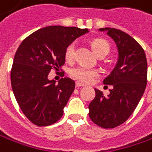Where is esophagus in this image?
I'll use <instances>...</instances> for the list:
<instances>
[{
    "label": "esophagus",
    "instance_id": "1",
    "mask_svg": "<svg viewBox=\"0 0 152 152\" xmlns=\"http://www.w3.org/2000/svg\"><path fill=\"white\" fill-rule=\"evenodd\" d=\"M76 87H77V88L84 87V84H82V83H80V82H76Z\"/></svg>",
    "mask_w": 152,
    "mask_h": 152
}]
</instances>
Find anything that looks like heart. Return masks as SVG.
<instances>
[{
  "instance_id": "heart-1",
  "label": "heart",
  "mask_w": 152,
  "mask_h": 152,
  "mask_svg": "<svg viewBox=\"0 0 152 152\" xmlns=\"http://www.w3.org/2000/svg\"><path fill=\"white\" fill-rule=\"evenodd\" d=\"M91 47L98 56L100 54H107L109 52L110 46L107 41L102 38L94 39L91 42ZM76 48V43L70 44L65 50V59L67 61H72L74 57ZM71 76L82 83H89L99 75V72L95 69H88L83 66H76L70 71Z\"/></svg>"
}]
</instances>
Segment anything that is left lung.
<instances>
[{
  "mask_svg": "<svg viewBox=\"0 0 152 152\" xmlns=\"http://www.w3.org/2000/svg\"><path fill=\"white\" fill-rule=\"evenodd\" d=\"M115 43L118 58L112 72L104 79L111 85L107 96L95 88L96 97L88 106V115L102 128H114L124 123L138 106L147 84V59L139 43L122 30L105 28Z\"/></svg>",
  "mask_w": 152,
  "mask_h": 152,
  "instance_id": "obj_1",
  "label": "left lung"
}]
</instances>
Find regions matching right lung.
Returning <instances> with one entry per match:
<instances>
[{"label":"right lung","mask_w":152,"mask_h":152,"mask_svg":"<svg viewBox=\"0 0 152 152\" xmlns=\"http://www.w3.org/2000/svg\"><path fill=\"white\" fill-rule=\"evenodd\" d=\"M88 32L76 27L48 26L18 46L10 72L11 88L23 114L36 125H50L63 116L75 82L63 78L55 83L48 74L52 68H62L67 46Z\"/></svg>","instance_id":"1"}]
</instances>
